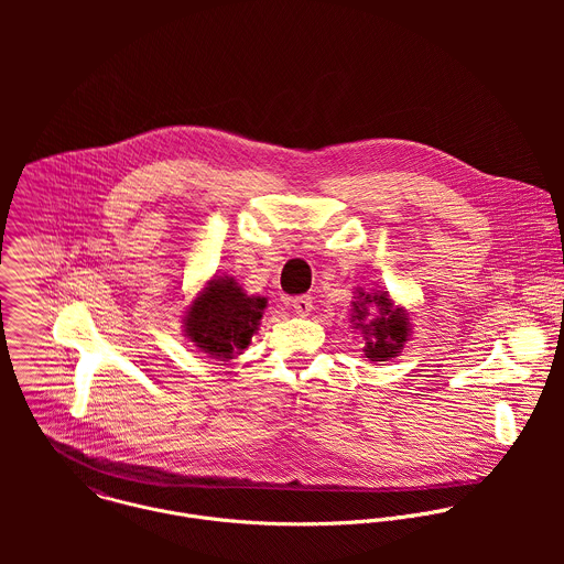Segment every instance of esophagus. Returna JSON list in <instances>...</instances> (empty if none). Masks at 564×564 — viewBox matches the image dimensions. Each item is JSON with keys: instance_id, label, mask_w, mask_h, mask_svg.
<instances>
[{"instance_id": "1", "label": "esophagus", "mask_w": 564, "mask_h": 564, "mask_svg": "<svg viewBox=\"0 0 564 564\" xmlns=\"http://www.w3.org/2000/svg\"><path fill=\"white\" fill-rule=\"evenodd\" d=\"M291 306H293V311H295L297 315L306 317V315L313 311V297H311V295H297V297L291 300Z\"/></svg>"}]
</instances>
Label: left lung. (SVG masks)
<instances>
[{
    "label": "left lung",
    "mask_w": 564,
    "mask_h": 564,
    "mask_svg": "<svg viewBox=\"0 0 564 564\" xmlns=\"http://www.w3.org/2000/svg\"><path fill=\"white\" fill-rule=\"evenodd\" d=\"M362 302H354V319L356 325L362 327L365 338H367V347H365V356L371 360H389L393 356L400 354L403 343L408 340V319L402 308H395L393 302L389 300L387 293L380 295H365L360 293ZM372 306V313L366 311V304ZM370 319L367 321L366 317Z\"/></svg>",
    "instance_id": "8db88e82"
}]
</instances>
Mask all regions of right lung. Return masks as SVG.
Returning a JSON list of instances; mask_svg holds the SVG:
<instances>
[{
    "label": "right lung",
    "instance_id": "obj_1",
    "mask_svg": "<svg viewBox=\"0 0 564 564\" xmlns=\"http://www.w3.org/2000/svg\"><path fill=\"white\" fill-rule=\"evenodd\" d=\"M264 306V297L245 295L232 278H217L188 306L184 332L204 354L232 358L249 345Z\"/></svg>",
    "mask_w": 564,
    "mask_h": 564
}]
</instances>
